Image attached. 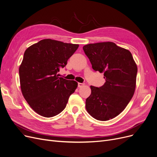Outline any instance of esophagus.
<instances>
[{
    "mask_svg": "<svg viewBox=\"0 0 157 157\" xmlns=\"http://www.w3.org/2000/svg\"><path fill=\"white\" fill-rule=\"evenodd\" d=\"M85 85V84L84 83H78V87H82V86H83Z\"/></svg>",
    "mask_w": 157,
    "mask_h": 157,
    "instance_id": "obj_1",
    "label": "esophagus"
}]
</instances>
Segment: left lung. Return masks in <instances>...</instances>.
I'll return each mask as SVG.
<instances>
[{"label": "left lung", "mask_w": 157, "mask_h": 157, "mask_svg": "<svg viewBox=\"0 0 157 157\" xmlns=\"http://www.w3.org/2000/svg\"><path fill=\"white\" fill-rule=\"evenodd\" d=\"M95 71L104 72L105 83L90 86L86 100L88 113L96 120L107 121L120 114L132 98L136 85L137 65L131 53L112 42L88 44L83 47Z\"/></svg>", "instance_id": "8db88e82"}]
</instances>
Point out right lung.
<instances>
[{
  "label": "right lung",
  "instance_id": "obj_1",
  "mask_svg": "<svg viewBox=\"0 0 157 157\" xmlns=\"http://www.w3.org/2000/svg\"><path fill=\"white\" fill-rule=\"evenodd\" d=\"M78 44L43 39L29 47L19 68L22 94L37 114L50 118L60 113L78 87L75 81L60 78V68L78 48Z\"/></svg>",
  "mask_w": 157,
  "mask_h": 157
}]
</instances>
